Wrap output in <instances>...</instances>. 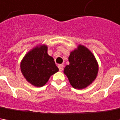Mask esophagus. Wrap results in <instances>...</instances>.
Returning <instances> with one entry per match:
<instances>
[{
  "mask_svg": "<svg viewBox=\"0 0 120 120\" xmlns=\"http://www.w3.org/2000/svg\"><path fill=\"white\" fill-rule=\"evenodd\" d=\"M63 65H59L58 66V67H59V71H62L63 70Z\"/></svg>",
  "mask_w": 120,
  "mask_h": 120,
  "instance_id": "esophagus-1",
  "label": "esophagus"
}]
</instances>
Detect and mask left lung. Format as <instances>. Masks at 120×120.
I'll return each mask as SVG.
<instances>
[{"instance_id": "left-lung-1", "label": "left lung", "mask_w": 120, "mask_h": 120, "mask_svg": "<svg viewBox=\"0 0 120 120\" xmlns=\"http://www.w3.org/2000/svg\"><path fill=\"white\" fill-rule=\"evenodd\" d=\"M69 61L70 64L65 67L64 73L73 88H86L95 80L98 71V63L86 47L79 45L71 52Z\"/></svg>"}]
</instances>
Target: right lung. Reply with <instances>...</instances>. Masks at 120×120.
Wrapping results in <instances>:
<instances>
[{"label": "right lung", "mask_w": 120, "mask_h": 120, "mask_svg": "<svg viewBox=\"0 0 120 120\" xmlns=\"http://www.w3.org/2000/svg\"><path fill=\"white\" fill-rule=\"evenodd\" d=\"M20 69L27 81L37 87L45 85L51 76L59 71L53 58L47 54L45 45L29 51L21 62Z\"/></svg>", "instance_id": "obj_1"}]
</instances>
